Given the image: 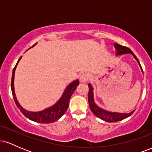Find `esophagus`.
I'll return each mask as SVG.
<instances>
[{"instance_id": "esophagus-1", "label": "esophagus", "mask_w": 152, "mask_h": 152, "mask_svg": "<svg viewBox=\"0 0 152 152\" xmlns=\"http://www.w3.org/2000/svg\"><path fill=\"white\" fill-rule=\"evenodd\" d=\"M88 76L87 74H82L79 77V81L81 83H86L88 81Z\"/></svg>"}]
</instances>
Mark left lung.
Listing matches in <instances>:
<instances>
[{
    "label": "left lung",
    "mask_w": 152,
    "mask_h": 152,
    "mask_svg": "<svg viewBox=\"0 0 152 152\" xmlns=\"http://www.w3.org/2000/svg\"><path fill=\"white\" fill-rule=\"evenodd\" d=\"M114 48L116 50V56H121L124 55V54H132V56H134V59L138 62L139 66L141 68V70H142L143 73V70L142 66L140 65V63H139V60L137 58L135 55H134L133 52L132 51V50L129 49V48H127L126 46H121V45L118 44V43H114ZM88 87H89V91H88V104H89V107L91 111L93 112V114L95 115L96 116L99 117L101 119L104 120V121H107V122H116L121 121V120L124 119L129 116H130L134 112L135 110L132 111V112L129 113H118V112H112V111H106V110L102 109L101 107H99V106L96 105L95 102H94V88L93 86H91V84L89 83L88 84Z\"/></svg>",
    "instance_id": "left-lung-1"
}]
</instances>
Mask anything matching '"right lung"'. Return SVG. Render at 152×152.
<instances>
[{
    "instance_id": "obj_1",
    "label": "right lung",
    "mask_w": 152,
    "mask_h": 152,
    "mask_svg": "<svg viewBox=\"0 0 152 152\" xmlns=\"http://www.w3.org/2000/svg\"><path fill=\"white\" fill-rule=\"evenodd\" d=\"M35 44L32 47H34ZM22 58L20 57L18 59V62H17L16 65L15 66L14 69L13 70V74H12V78H11V91L12 94H13V97L14 99L15 103L18 108L21 111L22 114L27 117L28 118L38 123H43V124H49L53 123V122L57 121L60 118L61 116L65 114V112L67 110L68 107L69 105V101H70L71 96L75 90H76V87L79 84V81L78 79L72 81L71 83H69L66 88L64 90V93H63L61 97L57 101L53 106H50V107L46 108V109L42 110L40 111H28L23 108L20 104L18 102V99L16 98L14 89V76H15V71L16 66L18 65L19 61Z\"/></svg>"
}]
</instances>
